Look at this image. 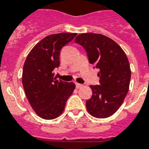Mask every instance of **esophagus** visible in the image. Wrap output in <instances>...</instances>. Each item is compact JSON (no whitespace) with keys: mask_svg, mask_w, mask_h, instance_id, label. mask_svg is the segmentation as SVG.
Here are the masks:
<instances>
[{"mask_svg":"<svg viewBox=\"0 0 149 149\" xmlns=\"http://www.w3.org/2000/svg\"><path fill=\"white\" fill-rule=\"evenodd\" d=\"M82 86H83V85H82V84H78V83H76V87H77V89L81 88Z\"/></svg>","mask_w":149,"mask_h":149,"instance_id":"esophagus-1","label":"esophagus"}]
</instances>
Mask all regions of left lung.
<instances>
[{
    "instance_id": "obj_1",
    "label": "left lung",
    "mask_w": 149,
    "mask_h": 149,
    "mask_svg": "<svg viewBox=\"0 0 149 149\" xmlns=\"http://www.w3.org/2000/svg\"><path fill=\"white\" fill-rule=\"evenodd\" d=\"M75 42L84 48L90 63L100 70V84L90 86L93 95L86 100V109L93 117L108 118L119 109L129 90V61L118 43L101 34H81Z\"/></svg>"
}]
</instances>
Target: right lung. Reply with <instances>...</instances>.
Masks as SVG:
<instances>
[{
    "instance_id": "1",
    "label": "right lung",
    "mask_w": 149,
    "mask_h": 149,
    "mask_svg": "<svg viewBox=\"0 0 149 149\" xmlns=\"http://www.w3.org/2000/svg\"><path fill=\"white\" fill-rule=\"evenodd\" d=\"M77 33L50 35L30 51L22 71V84L32 109L40 118L52 120L64 111L68 98L76 85L57 80L52 71L59 65L61 49L75 38Z\"/></svg>"
}]
</instances>
